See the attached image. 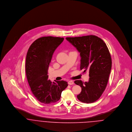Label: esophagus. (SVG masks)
<instances>
[{
  "label": "esophagus",
  "mask_w": 132,
  "mask_h": 132,
  "mask_svg": "<svg viewBox=\"0 0 132 132\" xmlns=\"http://www.w3.org/2000/svg\"><path fill=\"white\" fill-rule=\"evenodd\" d=\"M74 84V82L72 81H68V84H69V85H73V84Z\"/></svg>",
  "instance_id": "esophagus-1"
}]
</instances>
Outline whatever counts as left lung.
I'll list each match as a JSON object with an SVG mask.
<instances>
[{
    "label": "left lung",
    "instance_id": "left-lung-1",
    "mask_svg": "<svg viewBox=\"0 0 132 132\" xmlns=\"http://www.w3.org/2000/svg\"><path fill=\"white\" fill-rule=\"evenodd\" d=\"M66 39L80 53V70L89 72L88 82H74L82 89L77 98L83 103H94L105 90L110 74L112 60L108 48L101 38L93 35Z\"/></svg>",
    "mask_w": 132,
    "mask_h": 132
}]
</instances>
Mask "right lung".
Instances as JSON below:
<instances>
[{"label":"right lung","instance_id":"1","mask_svg":"<svg viewBox=\"0 0 132 132\" xmlns=\"http://www.w3.org/2000/svg\"><path fill=\"white\" fill-rule=\"evenodd\" d=\"M64 38L43 37L30 46L26 55L25 70L27 81L34 96L40 103L49 104L59 100L62 92L68 86L63 80L52 82L48 70L54 52Z\"/></svg>","mask_w":132,"mask_h":132}]
</instances>
